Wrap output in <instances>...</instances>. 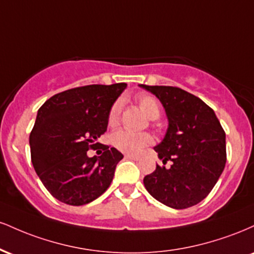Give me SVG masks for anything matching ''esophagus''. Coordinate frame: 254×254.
<instances>
[{"label": "esophagus", "instance_id": "1", "mask_svg": "<svg viewBox=\"0 0 254 254\" xmlns=\"http://www.w3.org/2000/svg\"><path fill=\"white\" fill-rule=\"evenodd\" d=\"M125 157H127V159L136 160V161H138V160H139V156L138 155H133V154H125Z\"/></svg>", "mask_w": 254, "mask_h": 254}]
</instances>
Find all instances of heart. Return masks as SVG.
<instances>
[{"instance_id":"obj_1","label":"heart","mask_w":254,"mask_h":254,"mask_svg":"<svg viewBox=\"0 0 254 254\" xmlns=\"http://www.w3.org/2000/svg\"><path fill=\"white\" fill-rule=\"evenodd\" d=\"M138 105L149 119L159 118L161 110H160V105L155 98L150 97V95H141L138 98ZM122 107H123V101L121 99L116 100L111 106L109 116H107V122L111 127H116L118 124ZM111 141L118 150L124 151V153H137L150 143L151 137L147 132H137V131L122 129L113 133Z\"/></svg>"}]
</instances>
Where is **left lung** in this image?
Instances as JSON below:
<instances>
[{"mask_svg":"<svg viewBox=\"0 0 254 254\" xmlns=\"http://www.w3.org/2000/svg\"><path fill=\"white\" fill-rule=\"evenodd\" d=\"M139 87L161 101L168 118L167 132L154 149L164 165L144 177L145 189L173 209H186L208 196L224 170L226 132L214 110L196 95L171 86Z\"/></svg>","mask_w":254,"mask_h":254,"instance_id":"8db88e82","label":"left lung"}]
</instances>
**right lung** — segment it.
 <instances>
[{"instance_id":"right-lung-1","label":"right lung","mask_w":254,"mask_h":254,"mask_svg":"<svg viewBox=\"0 0 254 254\" xmlns=\"http://www.w3.org/2000/svg\"><path fill=\"white\" fill-rule=\"evenodd\" d=\"M127 83L89 84L51 97L38 110L30 135L31 159L38 177L56 199L84 205L109 189L123 154L103 145L87 156L107 130V116Z\"/></svg>"}]
</instances>
